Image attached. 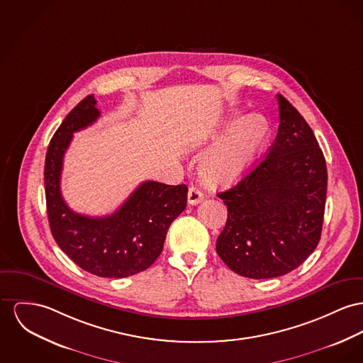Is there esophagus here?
<instances>
[{
  "instance_id": "esophagus-1",
  "label": "esophagus",
  "mask_w": 363,
  "mask_h": 363,
  "mask_svg": "<svg viewBox=\"0 0 363 363\" xmlns=\"http://www.w3.org/2000/svg\"><path fill=\"white\" fill-rule=\"evenodd\" d=\"M187 199H189L190 205H196V203H199L203 199V194L201 193L196 187H190Z\"/></svg>"
}]
</instances>
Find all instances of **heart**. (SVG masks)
Segmentation results:
<instances>
[{"mask_svg":"<svg viewBox=\"0 0 363 363\" xmlns=\"http://www.w3.org/2000/svg\"><path fill=\"white\" fill-rule=\"evenodd\" d=\"M227 132L205 154L199 164V177L211 187L238 183L255 164L268 136V122L259 114L238 121L233 114L224 125Z\"/></svg>","mask_w":363,"mask_h":363,"instance_id":"b5f03b06","label":"heart"}]
</instances>
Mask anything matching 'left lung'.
Returning <instances> with one entry per match:
<instances>
[{
  "mask_svg": "<svg viewBox=\"0 0 363 363\" xmlns=\"http://www.w3.org/2000/svg\"><path fill=\"white\" fill-rule=\"evenodd\" d=\"M279 126L266 158L233 189L218 193L228 215L216 252L252 279L285 275L303 264L320 240L328 169L314 132L278 95Z\"/></svg>",
  "mask_w": 363,
  "mask_h": 363,
  "instance_id": "obj_1",
  "label": "left lung"
}]
</instances>
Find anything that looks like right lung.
<instances>
[{"label": "right lung", "instance_id": "add662e5", "mask_svg": "<svg viewBox=\"0 0 363 363\" xmlns=\"http://www.w3.org/2000/svg\"><path fill=\"white\" fill-rule=\"evenodd\" d=\"M100 117L94 95L81 100L55 132L45 157L49 227L59 247L82 269L101 278L142 272L161 255L172 221L187 205V186L142 183L113 215L89 218L72 211L60 191L63 157L74 132Z\"/></svg>", "mask_w": 363, "mask_h": 363}]
</instances>
